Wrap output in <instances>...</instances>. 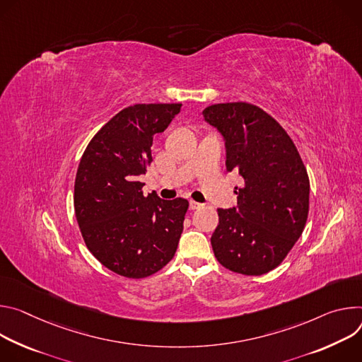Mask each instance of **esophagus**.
Masks as SVG:
<instances>
[{
	"label": "esophagus",
	"mask_w": 362,
	"mask_h": 362,
	"mask_svg": "<svg viewBox=\"0 0 362 362\" xmlns=\"http://www.w3.org/2000/svg\"><path fill=\"white\" fill-rule=\"evenodd\" d=\"M202 207H203L202 203H197V202H194V199H191V202H189V209L191 210H198V209H202Z\"/></svg>",
	"instance_id": "obj_1"
}]
</instances>
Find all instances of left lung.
I'll return each instance as SVG.
<instances>
[{
    "label": "left lung",
    "instance_id": "obj_1",
    "mask_svg": "<svg viewBox=\"0 0 362 362\" xmlns=\"http://www.w3.org/2000/svg\"><path fill=\"white\" fill-rule=\"evenodd\" d=\"M204 119L226 139V167L245 180L237 207L218 209L211 235L216 259L247 276L264 274L285 260L309 213V177L286 131L262 107L216 103Z\"/></svg>",
    "mask_w": 362,
    "mask_h": 362
}]
</instances>
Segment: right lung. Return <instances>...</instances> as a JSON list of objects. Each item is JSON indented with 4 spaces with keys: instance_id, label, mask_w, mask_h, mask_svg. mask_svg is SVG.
Instances as JSON below:
<instances>
[{
    "instance_id": "1",
    "label": "right lung",
    "mask_w": 362,
    "mask_h": 362,
    "mask_svg": "<svg viewBox=\"0 0 362 362\" xmlns=\"http://www.w3.org/2000/svg\"><path fill=\"white\" fill-rule=\"evenodd\" d=\"M181 103H136L116 113L86 146L74 181V211L90 253L109 270L148 277L174 257L189 203L144 195L151 146Z\"/></svg>"
}]
</instances>
